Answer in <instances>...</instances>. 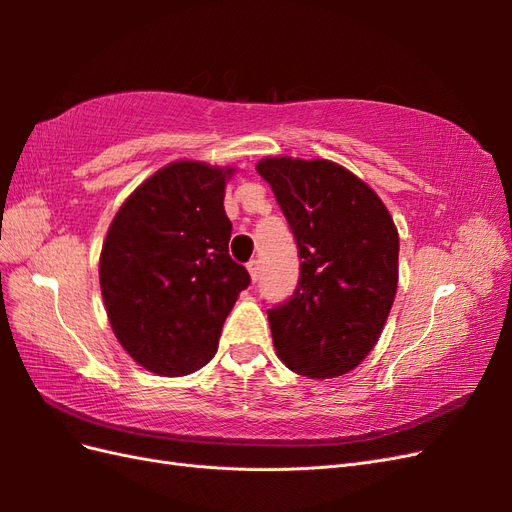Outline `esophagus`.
Here are the masks:
<instances>
[{"label":"esophagus","instance_id":"1","mask_svg":"<svg viewBox=\"0 0 512 512\" xmlns=\"http://www.w3.org/2000/svg\"><path fill=\"white\" fill-rule=\"evenodd\" d=\"M247 271H250L252 280H254V282H258V277H260V262H258L256 258L247 262Z\"/></svg>","mask_w":512,"mask_h":512}]
</instances>
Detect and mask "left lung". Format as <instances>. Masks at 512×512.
Instances as JSON below:
<instances>
[{
	"mask_svg": "<svg viewBox=\"0 0 512 512\" xmlns=\"http://www.w3.org/2000/svg\"><path fill=\"white\" fill-rule=\"evenodd\" d=\"M256 170L299 250V282L269 309L277 356L307 378H333L376 346L397 290L399 237L376 192L327 160L267 158Z\"/></svg>",
	"mask_w": 512,
	"mask_h": 512,
	"instance_id": "1",
	"label": "left lung"
}]
</instances>
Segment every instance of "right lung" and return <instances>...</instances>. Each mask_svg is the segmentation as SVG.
<instances>
[{
	"mask_svg": "<svg viewBox=\"0 0 512 512\" xmlns=\"http://www.w3.org/2000/svg\"><path fill=\"white\" fill-rule=\"evenodd\" d=\"M230 168L175 162L117 211L100 256L108 320L136 363L188 376L218 352L224 320L250 273L228 254Z\"/></svg>",
	"mask_w": 512,
	"mask_h": 512,
	"instance_id": "1",
	"label": "right lung"
}]
</instances>
